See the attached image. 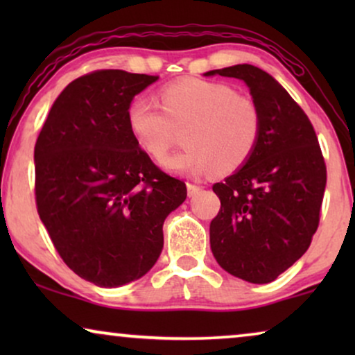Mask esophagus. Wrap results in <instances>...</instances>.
<instances>
[{"label":"esophagus","mask_w":355,"mask_h":355,"mask_svg":"<svg viewBox=\"0 0 355 355\" xmlns=\"http://www.w3.org/2000/svg\"><path fill=\"white\" fill-rule=\"evenodd\" d=\"M198 192H200V186H196V184L187 182V193H189V197L197 196Z\"/></svg>","instance_id":"34e87169"}]
</instances>
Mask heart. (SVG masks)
<instances>
[{
	"mask_svg": "<svg viewBox=\"0 0 355 355\" xmlns=\"http://www.w3.org/2000/svg\"><path fill=\"white\" fill-rule=\"evenodd\" d=\"M162 105L147 96L128 108V128L135 144L162 163L186 129L187 148L163 163L168 171L202 176L215 169L231 174L254 155L261 135V110L252 96L215 80L186 79L164 87Z\"/></svg>",
	"mask_w": 355,
	"mask_h": 355,
	"instance_id": "obj_1",
	"label": "heart"
}]
</instances>
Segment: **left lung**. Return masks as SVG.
Listing matches in <instances>:
<instances>
[{
    "label": "left lung",
    "instance_id": "left-lung-1",
    "mask_svg": "<svg viewBox=\"0 0 355 355\" xmlns=\"http://www.w3.org/2000/svg\"><path fill=\"white\" fill-rule=\"evenodd\" d=\"M236 77L261 110V135L244 166L213 186L221 208L210 245L223 270L266 284L309 249L318 227L327 166L304 110L268 72L236 64L205 76Z\"/></svg>",
    "mask_w": 355,
    "mask_h": 355
}]
</instances>
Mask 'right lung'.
<instances>
[{
    "label": "right lung",
    "mask_w": 355,
    "mask_h": 355,
    "mask_svg": "<svg viewBox=\"0 0 355 355\" xmlns=\"http://www.w3.org/2000/svg\"><path fill=\"white\" fill-rule=\"evenodd\" d=\"M158 76L101 69L72 80L35 144V200L64 263L100 288L135 281L157 263L163 223L187 197L135 144L134 96Z\"/></svg>",
    "instance_id": "1"
}]
</instances>
